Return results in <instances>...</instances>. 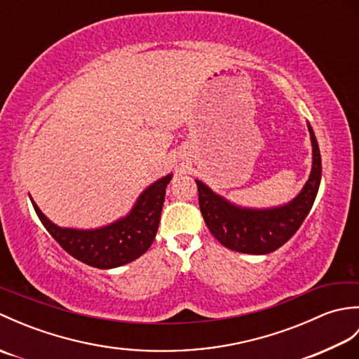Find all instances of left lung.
<instances>
[{
  "label": "left lung",
  "instance_id": "8db88e82",
  "mask_svg": "<svg viewBox=\"0 0 359 359\" xmlns=\"http://www.w3.org/2000/svg\"><path fill=\"white\" fill-rule=\"evenodd\" d=\"M313 147L310 179L299 196L284 207L273 210H245L234 207L196 180L199 207L211 234L224 247L248 255H266L293 238L310 212L321 184V152L313 129L309 125Z\"/></svg>",
  "mask_w": 359,
  "mask_h": 359
}]
</instances>
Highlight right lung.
Here are the masks:
<instances>
[{"mask_svg": "<svg viewBox=\"0 0 359 359\" xmlns=\"http://www.w3.org/2000/svg\"><path fill=\"white\" fill-rule=\"evenodd\" d=\"M171 174L154 182L137 201L129 215L109 226L98 230H71L53 225L32 201L36 216L66 253L95 269H116L135 261L147 251L156 238L160 212L165 202L166 185Z\"/></svg>", "mask_w": 359, "mask_h": 359, "instance_id": "obj_1", "label": "right lung"}]
</instances>
